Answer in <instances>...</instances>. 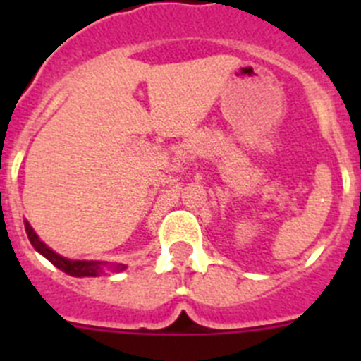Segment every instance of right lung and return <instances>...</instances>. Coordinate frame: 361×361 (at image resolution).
I'll list each match as a JSON object with an SVG mask.
<instances>
[{
  "label": "right lung",
  "instance_id": "obj_1",
  "mask_svg": "<svg viewBox=\"0 0 361 361\" xmlns=\"http://www.w3.org/2000/svg\"><path fill=\"white\" fill-rule=\"evenodd\" d=\"M25 231H27V237L30 240V244L34 245V250L37 253L43 255L47 260L54 264L57 269L65 271L66 275L70 276H99L104 271V267H110L114 271H123L126 269L124 264H108V262H99V260H72V258L61 257L59 253H56L54 250H50L49 245L44 244L43 240H39L37 233L32 229V226L28 224V220H25Z\"/></svg>",
  "mask_w": 361,
  "mask_h": 361
}]
</instances>
